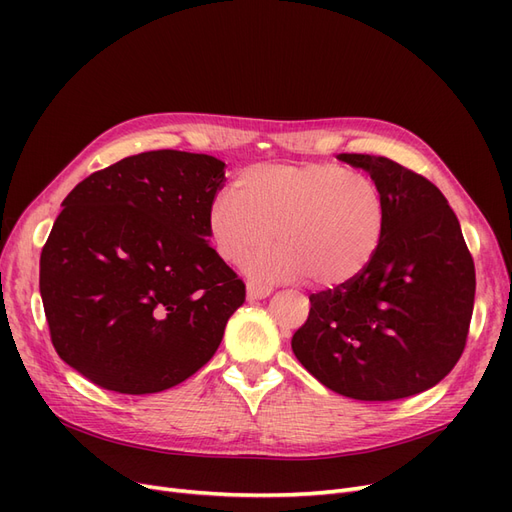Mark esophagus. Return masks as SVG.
<instances>
[{"instance_id":"obj_1","label":"esophagus","mask_w":512,"mask_h":512,"mask_svg":"<svg viewBox=\"0 0 512 512\" xmlns=\"http://www.w3.org/2000/svg\"><path fill=\"white\" fill-rule=\"evenodd\" d=\"M273 290L269 286H256V284H247V301H260L267 299Z\"/></svg>"}]
</instances>
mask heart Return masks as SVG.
<instances>
[{
  "instance_id": "1",
  "label": "heart",
  "mask_w": 512,
  "mask_h": 512,
  "mask_svg": "<svg viewBox=\"0 0 512 512\" xmlns=\"http://www.w3.org/2000/svg\"><path fill=\"white\" fill-rule=\"evenodd\" d=\"M386 226L389 205L380 185L333 162L250 166L207 211V232L220 258L239 262L275 231L281 245L249 253L245 273L260 282L305 277L318 290L361 280L382 250Z\"/></svg>"
}]
</instances>
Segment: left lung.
I'll list each match as a JSON object with an SVG mask.
<instances>
[{
  "label": "left lung",
  "instance_id": "left-lung-1",
  "mask_svg": "<svg viewBox=\"0 0 512 512\" xmlns=\"http://www.w3.org/2000/svg\"><path fill=\"white\" fill-rule=\"evenodd\" d=\"M363 168L389 205L371 269L354 284L309 297L292 335L299 363L327 389L361 401H395L436 386L466 348L474 260L444 194L401 164L339 153Z\"/></svg>",
  "mask_w": 512,
  "mask_h": 512
}]
</instances>
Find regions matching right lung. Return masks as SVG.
I'll return each mask as SVG.
<instances>
[{
	"label": "right lung",
	"mask_w": 512,
	"mask_h": 512,
	"mask_svg": "<svg viewBox=\"0 0 512 512\" xmlns=\"http://www.w3.org/2000/svg\"><path fill=\"white\" fill-rule=\"evenodd\" d=\"M224 162L175 149L123 158L66 196L40 254L61 361L106 391L160 393L218 350L245 284L209 245Z\"/></svg>",
	"instance_id": "obj_1"
}]
</instances>
